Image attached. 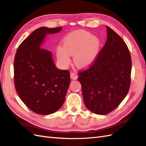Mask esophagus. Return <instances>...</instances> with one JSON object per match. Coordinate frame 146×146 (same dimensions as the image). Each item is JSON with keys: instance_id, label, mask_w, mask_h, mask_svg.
I'll list each match as a JSON object with an SVG mask.
<instances>
[{"instance_id": "34e87169", "label": "esophagus", "mask_w": 146, "mask_h": 146, "mask_svg": "<svg viewBox=\"0 0 146 146\" xmlns=\"http://www.w3.org/2000/svg\"><path fill=\"white\" fill-rule=\"evenodd\" d=\"M70 78L72 79V80H76V79H77V78H78L77 75L76 73H74V72H71V73H70Z\"/></svg>"}]
</instances>
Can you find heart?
<instances>
[{
  "label": "heart",
  "mask_w": 146,
  "mask_h": 146,
  "mask_svg": "<svg viewBox=\"0 0 146 146\" xmlns=\"http://www.w3.org/2000/svg\"><path fill=\"white\" fill-rule=\"evenodd\" d=\"M63 47L56 48V56L61 65L67 67L70 63V56L77 67L85 68L93 63L100 48V39L84 30L70 32L62 41Z\"/></svg>",
  "instance_id": "b5f03b06"
}]
</instances>
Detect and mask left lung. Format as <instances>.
<instances>
[{
  "mask_svg": "<svg viewBox=\"0 0 146 146\" xmlns=\"http://www.w3.org/2000/svg\"><path fill=\"white\" fill-rule=\"evenodd\" d=\"M107 39L91 67L78 73L86 108L105 115L116 108L129 90L131 70L130 52L122 38L108 26Z\"/></svg>",
  "mask_w": 146,
  "mask_h": 146,
  "instance_id": "8db88e82",
  "label": "left lung"
}]
</instances>
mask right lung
I'll list each match as a JSON object with an SVG mask.
<instances>
[{
  "label": "right lung",
  "instance_id": "add662e5",
  "mask_svg": "<svg viewBox=\"0 0 146 146\" xmlns=\"http://www.w3.org/2000/svg\"><path fill=\"white\" fill-rule=\"evenodd\" d=\"M62 27L35 30L18 47L14 61L16 90L32 111L42 115L54 113L62 107L70 83V72L57 68L52 54L41 48L48 34Z\"/></svg>",
  "mask_w": 146,
  "mask_h": 146
}]
</instances>
